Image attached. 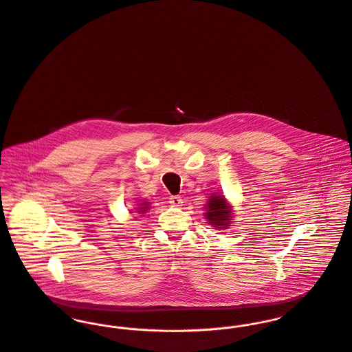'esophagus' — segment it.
Listing matches in <instances>:
<instances>
[{
  "label": "esophagus",
  "instance_id": "esophagus-1",
  "mask_svg": "<svg viewBox=\"0 0 352 352\" xmlns=\"http://www.w3.org/2000/svg\"><path fill=\"white\" fill-rule=\"evenodd\" d=\"M169 203L172 207H180V206H183V199L180 197H170Z\"/></svg>",
  "mask_w": 352,
  "mask_h": 352
}]
</instances>
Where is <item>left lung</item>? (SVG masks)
I'll return each mask as SVG.
<instances>
[{
  "label": "left lung",
  "mask_w": 352,
  "mask_h": 352,
  "mask_svg": "<svg viewBox=\"0 0 352 352\" xmlns=\"http://www.w3.org/2000/svg\"><path fill=\"white\" fill-rule=\"evenodd\" d=\"M233 206L225 198L223 194H211L204 204V218L215 230H225L232 226Z\"/></svg>",
  "instance_id": "left-lung-1"
}]
</instances>
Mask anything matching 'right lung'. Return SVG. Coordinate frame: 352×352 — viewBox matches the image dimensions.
I'll list each match as a JSON object with an SVG mask.
<instances>
[{
    "label": "right lung",
    "instance_id": "obj_1",
    "mask_svg": "<svg viewBox=\"0 0 352 352\" xmlns=\"http://www.w3.org/2000/svg\"><path fill=\"white\" fill-rule=\"evenodd\" d=\"M149 204H151L149 201H140V204H137V207L134 208L135 211H131V212H134V214H145L149 210Z\"/></svg>",
    "mask_w": 352,
    "mask_h": 352
}]
</instances>
